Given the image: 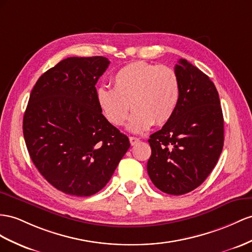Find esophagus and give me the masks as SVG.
Segmentation results:
<instances>
[{"label": "esophagus", "mask_w": 252, "mask_h": 252, "mask_svg": "<svg viewBox=\"0 0 252 252\" xmlns=\"http://www.w3.org/2000/svg\"><path fill=\"white\" fill-rule=\"evenodd\" d=\"M139 141V139L137 138V137H134V136H131L130 137V144L132 145V146H134V145H136L137 143Z\"/></svg>", "instance_id": "obj_1"}]
</instances>
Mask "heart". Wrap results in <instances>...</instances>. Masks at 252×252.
Here are the masks:
<instances>
[{"label": "heart", "mask_w": 252, "mask_h": 252, "mask_svg": "<svg viewBox=\"0 0 252 252\" xmlns=\"http://www.w3.org/2000/svg\"><path fill=\"white\" fill-rule=\"evenodd\" d=\"M113 89L100 86L95 100L105 119L120 126L133 114L127 127L140 133L152 125L166 124L175 113L180 98V81L168 67H158L144 61L122 67L112 79Z\"/></svg>", "instance_id": "heart-1"}]
</instances>
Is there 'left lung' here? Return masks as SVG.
Here are the masks:
<instances>
[{"label": "left lung", "instance_id": "8db88e82", "mask_svg": "<svg viewBox=\"0 0 252 252\" xmlns=\"http://www.w3.org/2000/svg\"><path fill=\"white\" fill-rule=\"evenodd\" d=\"M175 72L180 98L172 117L150 135L147 170L152 183L169 195L197 189L214 169L223 147V116L210 77L186 60Z\"/></svg>", "mask_w": 252, "mask_h": 252}]
</instances>
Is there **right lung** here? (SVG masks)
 Returning a JSON list of instances; mask_svg holds the SVG:
<instances>
[{
    "mask_svg": "<svg viewBox=\"0 0 252 252\" xmlns=\"http://www.w3.org/2000/svg\"><path fill=\"white\" fill-rule=\"evenodd\" d=\"M108 64L103 56L60 62L38 79L25 109L23 135L31 158L51 185L68 195L101 190L130 148L95 100V84Z\"/></svg>",
    "mask_w": 252,
    "mask_h": 252,
    "instance_id": "right-lung-1",
    "label": "right lung"
}]
</instances>
